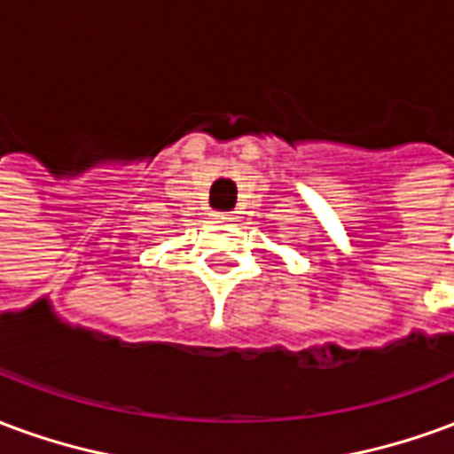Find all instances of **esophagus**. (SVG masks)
<instances>
[{"label": "esophagus", "mask_w": 454, "mask_h": 454, "mask_svg": "<svg viewBox=\"0 0 454 454\" xmlns=\"http://www.w3.org/2000/svg\"><path fill=\"white\" fill-rule=\"evenodd\" d=\"M218 221H233V214H214Z\"/></svg>", "instance_id": "obj_1"}]
</instances>
